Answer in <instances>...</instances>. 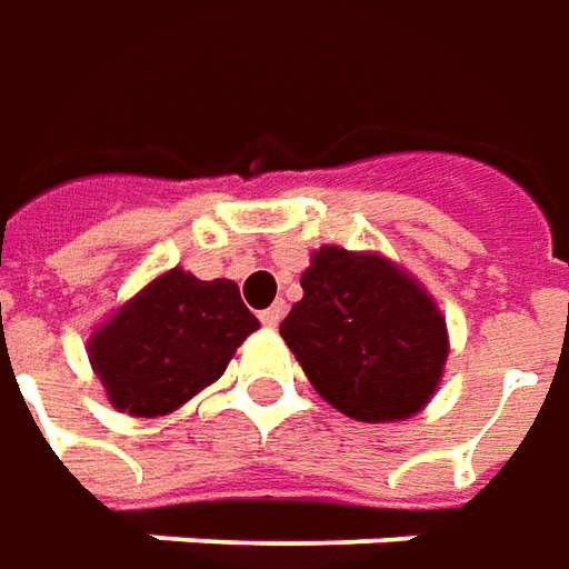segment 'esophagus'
Segmentation results:
<instances>
[{
	"label": "esophagus",
	"mask_w": 569,
	"mask_h": 569,
	"mask_svg": "<svg viewBox=\"0 0 569 569\" xmlns=\"http://www.w3.org/2000/svg\"><path fill=\"white\" fill-rule=\"evenodd\" d=\"M283 315H286V305L283 302L270 305L267 311H261V323H264V327H277V323L283 321Z\"/></svg>",
	"instance_id": "1"
}]
</instances>
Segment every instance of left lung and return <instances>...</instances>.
Masks as SVG:
<instances>
[{"instance_id": "obj_1", "label": "left lung", "mask_w": 569, "mask_h": 569, "mask_svg": "<svg viewBox=\"0 0 569 569\" xmlns=\"http://www.w3.org/2000/svg\"><path fill=\"white\" fill-rule=\"evenodd\" d=\"M280 337L323 400L356 421H402L438 393L450 352L435 296L381 251L321 246Z\"/></svg>"}]
</instances>
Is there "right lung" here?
<instances>
[{"instance_id": "1", "label": "right lung", "mask_w": 569, "mask_h": 569, "mask_svg": "<svg viewBox=\"0 0 569 569\" xmlns=\"http://www.w3.org/2000/svg\"><path fill=\"white\" fill-rule=\"evenodd\" d=\"M258 327L232 280L172 267L93 327L88 359L112 409L157 419L220 381Z\"/></svg>"}]
</instances>
